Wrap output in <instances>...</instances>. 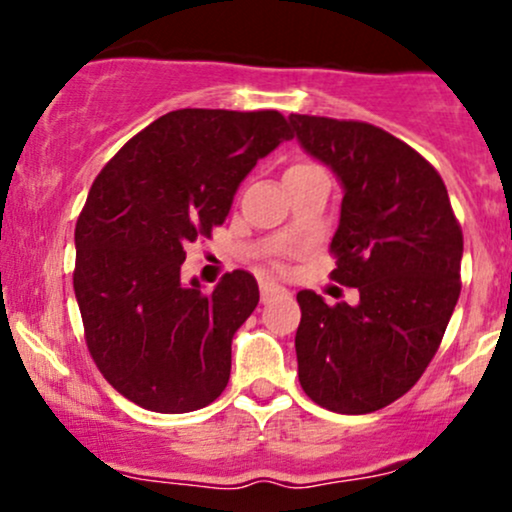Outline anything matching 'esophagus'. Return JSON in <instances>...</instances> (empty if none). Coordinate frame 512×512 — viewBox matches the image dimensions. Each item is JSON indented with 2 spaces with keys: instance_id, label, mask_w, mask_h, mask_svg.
<instances>
[{
  "instance_id": "1",
  "label": "esophagus",
  "mask_w": 512,
  "mask_h": 512,
  "mask_svg": "<svg viewBox=\"0 0 512 512\" xmlns=\"http://www.w3.org/2000/svg\"><path fill=\"white\" fill-rule=\"evenodd\" d=\"M279 293H286V289H281L279 284H274V281H269V279L260 281V296H262V301H269V298L279 296Z\"/></svg>"
}]
</instances>
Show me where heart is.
Listing matches in <instances>:
<instances>
[{
	"instance_id": "obj_1",
	"label": "heart",
	"mask_w": 512,
	"mask_h": 512,
	"mask_svg": "<svg viewBox=\"0 0 512 512\" xmlns=\"http://www.w3.org/2000/svg\"><path fill=\"white\" fill-rule=\"evenodd\" d=\"M296 166H308V163H293V166H291V168H296Z\"/></svg>"
}]
</instances>
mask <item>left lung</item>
Listing matches in <instances>:
<instances>
[{
	"instance_id": "obj_1",
	"label": "left lung",
	"mask_w": 512,
	"mask_h": 512,
	"mask_svg": "<svg viewBox=\"0 0 512 512\" xmlns=\"http://www.w3.org/2000/svg\"><path fill=\"white\" fill-rule=\"evenodd\" d=\"M293 132L344 185L330 279L358 303L298 293V380L320 407L370 414L416 385L460 298L462 228L419 151L358 120L296 115Z\"/></svg>"
}]
</instances>
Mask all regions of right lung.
<instances>
[{"label": "right lung", "instance_id": "obj_1", "mask_svg": "<svg viewBox=\"0 0 512 512\" xmlns=\"http://www.w3.org/2000/svg\"><path fill=\"white\" fill-rule=\"evenodd\" d=\"M291 129L279 110L182 108L134 134L93 180L76 219L74 293L88 354L129 402L207 407L231 378V339L260 301L255 276L180 284L185 248L226 221L257 158Z\"/></svg>", "mask_w": 512, "mask_h": 512}]
</instances>
